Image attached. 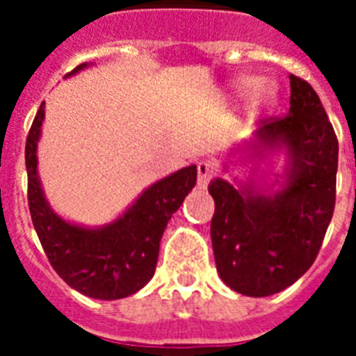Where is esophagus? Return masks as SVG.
Wrapping results in <instances>:
<instances>
[{"label":"esophagus","mask_w":356,"mask_h":356,"mask_svg":"<svg viewBox=\"0 0 356 356\" xmlns=\"http://www.w3.org/2000/svg\"><path fill=\"white\" fill-rule=\"evenodd\" d=\"M212 177H214V164L211 161L197 162V184L205 186Z\"/></svg>","instance_id":"obj_1"}]
</instances>
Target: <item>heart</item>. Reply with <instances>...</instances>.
I'll return each mask as SVG.
<instances>
[{"mask_svg":"<svg viewBox=\"0 0 356 356\" xmlns=\"http://www.w3.org/2000/svg\"><path fill=\"white\" fill-rule=\"evenodd\" d=\"M257 96H259V99H270L271 90H270V88H268V86H262Z\"/></svg>","mask_w":356,"mask_h":356,"instance_id":"1","label":"heart"}]
</instances>
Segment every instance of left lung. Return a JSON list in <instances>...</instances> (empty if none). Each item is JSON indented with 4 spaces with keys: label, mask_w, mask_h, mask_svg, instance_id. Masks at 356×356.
I'll use <instances>...</instances> for the list:
<instances>
[{
    "label": "left lung",
    "mask_w": 356,
    "mask_h": 356,
    "mask_svg": "<svg viewBox=\"0 0 356 356\" xmlns=\"http://www.w3.org/2000/svg\"><path fill=\"white\" fill-rule=\"evenodd\" d=\"M290 111L259 131L290 155L286 184L262 195L214 179L211 238L216 270L234 292L266 298L298 281L320 253L337 201L338 140L314 88L290 74Z\"/></svg>",
    "instance_id": "left-lung-1"
}]
</instances>
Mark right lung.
<instances>
[{"instance_id":"add662e5","label":"right lung","mask_w":356,"mask_h":356,"mask_svg":"<svg viewBox=\"0 0 356 356\" xmlns=\"http://www.w3.org/2000/svg\"><path fill=\"white\" fill-rule=\"evenodd\" d=\"M81 68L85 64L72 74ZM42 120L44 103L27 134L25 168L31 220L49 264L66 284L88 298L113 301L138 292L155 273L164 229L194 188L197 170L195 166L183 168L149 186L120 220L107 227H77L60 220L42 194L36 173V142Z\"/></svg>"}]
</instances>
